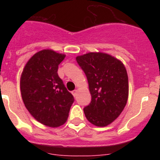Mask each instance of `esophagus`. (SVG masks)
Masks as SVG:
<instances>
[{"mask_svg":"<svg viewBox=\"0 0 160 160\" xmlns=\"http://www.w3.org/2000/svg\"><path fill=\"white\" fill-rule=\"evenodd\" d=\"M72 94H73V95L74 96V97H76V96H77V94H78V90H73V91H72Z\"/></svg>","mask_w":160,"mask_h":160,"instance_id":"1","label":"esophagus"}]
</instances>
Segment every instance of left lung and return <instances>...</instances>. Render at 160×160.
I'll use <instances>...</instances> for the list:
<instances>
[{"instance_id": "obj_1", "label": "left lung", "mask_w": 160, "mask_h": 160, "mask_svg": "<svg viewBox=\"0 0 160 160\" xmlns=\"http://www.w3.org/2000/svg\"><path fill=\"white\" fill-rule=\"evenodd\" d=\"M88 80L91 102L83 109L90 123L106 127L123 111L128 98V76L121 61L104 53L76 58Z\"/></svg>"}]
</instances>
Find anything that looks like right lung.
<instances>
[{
	"instance_id": "right-lung-1",
	"label": "right lung",
	"mask_w": 160,
	"mask_h": 160,
	"mask_svg": "<svg viewBox=\"0 0 160 160\" xmlns=\"http://www.w3.org/2000/svg\"><path fill=\"white\" fill-rule=\"evenodd\" d=\"M66 55L51 49L35 53L21 76L20 87L25 107L37 121L50 128L63 125L74 98L58 74Z\"/></svg>"
}]
</instances>
